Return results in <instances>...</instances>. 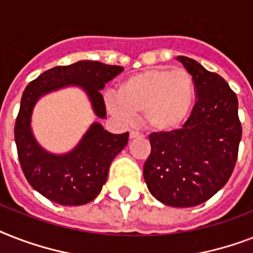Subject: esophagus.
Here are the masks:
<instances>
[{
	"label": "esophagus",
	"mask_w": 253,
	"mask_h": 253,
	"mask_svg": "<svg viewBox=\"0 0 253 253\" xmlns=\"http://www.w3.org/2000/svg\"><path fill=\"white\" fill-rule=\"evenodd\" d=\"M144 135L142 132H139L136 130H131L130 131V139H136V138H143Z\"/></svg>",
	"instance_id": "obj_1"
}]
</instances>
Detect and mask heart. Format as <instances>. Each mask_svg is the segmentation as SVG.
<instances>
[{"mask_svg": "<svg viewBox=\"0 0 253 253\" xmlns=\"http://www.w3.org/2000/svg\"><path fill=\"white\" fill-rule=\"evenodd\" d=\"M196 99V83L188 71L151 68L123 79L115 95L105 98V105L111 115L122 121L143 114L148 128L169 134L189 122Z\"/></svg>", "mask_w": 253, "mask_h": 253, "instance_id": "obj_1", "label": "heart"}]
</instances>
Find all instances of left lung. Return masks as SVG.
Returning a JSON list of instances; mask_svg holds the SVG:
<instances>
[{"label": "left lung", "mask_w": 253, "mask_h": 253, "mask_svg": "<svg viewBox=\"0 0 253 253\" xmlns=\"http://www.w3.org/2000/svg\"><path fill=\"white\" fill-rule=\"evenodd\" d=\"M194 79L197 102L181 130L150 135L143 176L162 204L192 208L223 188L235 167L242 139L238 98L226 81L200 63L177 56Z\"/></svg>", "instance_id": "obj_1"}]
</instances>
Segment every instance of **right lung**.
Instances as JSON below:
<instances>
[{"instance_id":"obj_1","label":"right lung","mask_w":253,"mask_h":253,"mask_svg":"<svg viewBox=\"0 0 253 253\" xmlns=\"http://www.w3.org/2000/svg\"><path fill=\"white\" fill-rule=\"evenodd\" d=\"M122 71L119 65L80 60L48 69L26 86L14 139L29 184L49 201L80 206L94 200L106 182L113 159L126 147L128 132L111 134L99 122H93L72 150L53 154L43 148L34 135L31 121L38 101L53 91L79 87L86 94L93 113L105 119V103L99 90Z\"/></svg>"}]
</instances>
